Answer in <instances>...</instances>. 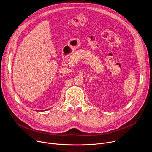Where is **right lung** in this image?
Wrapping results in <instances>:
<instances>
[{
    "instance_id": "obj_1",
    "label": "right lung",
    "mask_w": 152,
    "mask_h": 152,
    "mask_svg": "<svg viewBox=\"0 0 152 152\" xmlns=\"http://www.w3.org/2000/svg\"><path fill=\"white\" fill-rule=\"evenodd\" d=\"M49 110V109H48ZM47 110H45V111H47Z\"/></svg>"
}]
</instances>
